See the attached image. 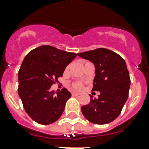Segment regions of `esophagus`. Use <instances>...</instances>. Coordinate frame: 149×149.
Masks as SVG:
<instances>
[{"mask_svg":"<svg viewBox=\"0 0 149 149\" xmlns=\"http://www.w3.org/2000/svg\"><path fill=\"white\" fill-rule=\"evenodd\" d=\"M79 93H76V92H72V97H77V96H79Z\"/></svg>","mask_w":149,"mask_h":149,"instance_id":"obj_1","label":"esophagus"}]
</instances>
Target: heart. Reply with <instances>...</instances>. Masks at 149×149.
I'll list each match as a JSON object with an SVG mask.
<instances>
[{
  "mask_svg": "<svg viewBox=\"0 0 149 149\" xmlns=\"http://www.w3.org/2000/svg\"><path fill=\"white\" fill-rule=\"evenodd\" d=\"M73 87H74L75 89H79L81 87V85L79 84H75L74 85H73Z\"/></svg>",
  "mask_w": 149,
  "mask_h": 149,
  "instance_id": "heart-1",
  "label": "heart"
}]
</instances>
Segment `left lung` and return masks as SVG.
<instances>
[{
    "label": "left lung",
    "mask_w": 149,
    "mask_h": 149,
    "mask_svg": "<svg viewBox=\"0 0 149 149\" xmlns=\"http://www.w3.org/2000/svg\"><path fill=\"white\" fill-rule=\"evenodd\" d=\"M95 67L93 91H100L98 99L91 95V102L81 107L85 118L97 125L113 121L120 113L128 97L131 80L125 61L118 54L104 48L78 53Z\"/></svg>",
    "instance_id": "left-lung-1"
}]
</instances>
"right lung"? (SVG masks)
Here are the masks:
<instances>
[{"instance_id":"obj_1","label":"right lung","mask_w":149,"mask_h":149,"mask_svg":"<svg viewBox=\"0 0 149 149\" xmlns=\"http://www.w3.org/2000/svg\"><path fill=\"white\" fill-rule=\"evenodd\" d=\"M77 56L45 45L24 57L18 71V95L26 113L36 122L50 125L63 114L71 93L65 88L59 92L50 88Z\"/></svg>"}]
</instances>
